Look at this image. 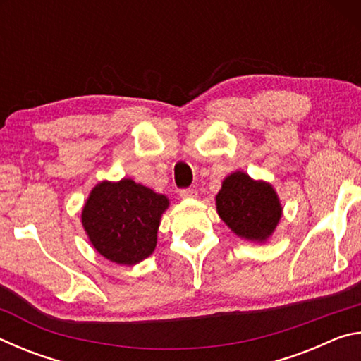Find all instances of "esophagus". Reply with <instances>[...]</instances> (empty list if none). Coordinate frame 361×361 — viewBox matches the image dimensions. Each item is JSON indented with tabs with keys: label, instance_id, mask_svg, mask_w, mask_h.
Masks as SVG:
<instances>
[{
	"label": "esophagus",
	"instance_id": "1",
	"mask_svg": "<svg viewBox=\"0 0 361 361\" xmlns=\"http://www.w3.org/2000/svg\"><path fill=\"white\" fill-rule=\"evenodd\" d=\"M197 191H195V189H191V188H189V189H181V191H180V197L181 199H195V197H197Z\"/></svg>",
	"mask_w": 361,
	"mask_h": 361
}]
</instances>
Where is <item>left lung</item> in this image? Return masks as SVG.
Wrapping results in <instances>:
<instances>
[{"label": "left lung", "mask_w": 361, "mask_h": 361, "mask_svg": "<svg viewBox=\"0 0 361 361\" xmlns=\"http://www.w3.org/2000/svg\"><path fill=\"white\" fill-rule=\"evenodd\" d=\"M216 212L235 235L252 242H266L282 218L274 188L243 172L226 176L216 194Z\"/></svg>", "instance_id": "obj_1"}]
</instances>
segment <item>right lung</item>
I'll return each mask as SVG.
<instances>
[{
  "mask_svg": "<svg viewBox=\"0 0 361 361\" xmlns=\"http://www.w3.org/2000/svg\"><path fill=\"white\" fill-rule=\"evenodd\" d=\"M169 199L130 178L102 181L85 200L81 221L90 243L106 259L133 266L154 252Z\"/></svg>",
  "mask_w": 361,
  "mask_h": 361,
  "instance_id": "add662e5",
  "label": "right lung"
}]
</instances>
